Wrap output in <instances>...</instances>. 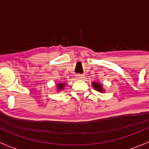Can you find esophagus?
Returning a JSON list of instances; mask_svg holds the SVG:
<instances>
[{"instance_id":"34e87169","label":"esophagus","mask_w":149,"mask_h":149,"mask_svg":"<svg viewBox=\"0 0 149 149\" xmlns=\"http://www.w3.org/2000/svg\"><path fill=\"white\" fill-rule=\"evenodd\" d=\"M76 77H77V79H79V80H83V79L84 78V76L81 75V74H78V75L76 76Z\"/></svg>"}]
</instances>
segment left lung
I'll return each mask as SVG.
<instances>
[{"label":"left lung","instance_id":"8db88e82","mask_svg":"<svg viewBox=\"0 0 149 149\" xmlns=\"http://www.w3.org/2000/svg\"><path fill=\"white\" fill-rule=\"evenodd\" d=\"M92 84H93V86L94 87L95 89H96V90L98 91V92L103 93L104 89H103V88H102V85H101V84L96 82H93Z\"/></svg>","mask_w":149,"mask_h":149}]
</instances>
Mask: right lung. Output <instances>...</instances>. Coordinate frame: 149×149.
Listing matches in <instances>:
<instances>
[{
	"label": "right lung",
	"instance_id": "right-lung-1",
	"mask_svg": "<svg viewBox=\"0 0 149 149\" xmlns=\"http://www.w3.org/2000/svg\"><path fill=\"white\" fill-rule=\"evenodd\" d=\"M57 86V89H58V90H63V89H64V86H65V84H59L56 85Z\"/></svg>",
	"mask_w": 149,
	"mask_h": 149
}]
</instances>
